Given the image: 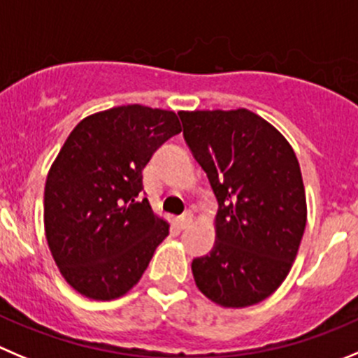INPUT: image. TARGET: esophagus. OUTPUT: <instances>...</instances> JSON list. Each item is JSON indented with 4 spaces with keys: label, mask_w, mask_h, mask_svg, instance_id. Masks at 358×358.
<instances>
[{
    "label": "esophagus",
    "mask_w": 358,
    "mask_h": 358,
    "mask_svg": "<svg viewBox=\"0 0 358 358\" xmlns=\"http://www.w3.org/2000/svg\"><path fill=\"white\" fill-rule=\"evenodd\" d=\"M192 221H193V214L188 210V213H185L182 216L177 217V227L186 228V227H189V223H192Z\"/></svg>",
    "instance_id": "esophagus-1"
}]
</instances>
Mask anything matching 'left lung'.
Here are the masks:
<instances>
[{
  "mask_svg": "<svg viewBox=\"0 0 358 358\" xmlns=\"http://www.w3.org/2000/svg\"><path fill=\"white\" fill-rule=\"evenodd\" d=\"M182 135L217 200L216 243L192 264L199 290L223 308L274 294L290 272L308 207L287 138L248 108L179 112Z\"/></svg>",
  "mask_w": 358,
  "mask_h": 358,
  "instance_id": "1",
  "label": "left lung"
}]
</instances>
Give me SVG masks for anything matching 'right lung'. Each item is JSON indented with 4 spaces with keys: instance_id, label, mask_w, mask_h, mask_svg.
<instances>
[{
    "instance_id": "right-lung-1",
    "label": "right lung",
    "mask_w": 358,
    "mask_h": 358,
    "mask_svg": "<svg viewBox=\"0 0 358 358\" xmlns=\"http://www.w3.org/2000/svg\"><path fill=\"white\" fill-rule=\"evenodd\" d=\"M181 130L176 112L122 105L87 115L68 135L47 176L43 223L59 272L84 297L131 290L169 236L138 195L144 166Z\"/></svg>"
}]
</instances>
